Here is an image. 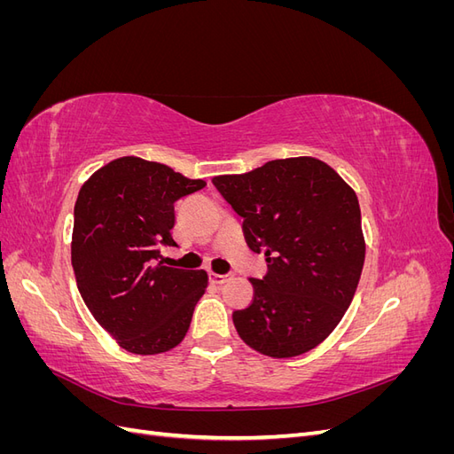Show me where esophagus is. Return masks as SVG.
Segmentation results:
<instances>
[{
	"label": "esophagus",
	"mask_w": 454,
	"mask_h": 454,
	"mask_svg": "<svg viewBox=\"0 0 454 454\" xmlns=\"http://www.w3.org/2000/svg\"><path fill=\"white\" fill-rule=\"evenodd\" d=\"M231 278V274H217V272H210V280L214 284H225Z\"/></svg>",
	"instance_id": "1"
}]
</instances>
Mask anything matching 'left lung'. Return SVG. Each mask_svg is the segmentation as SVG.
Instances as JSON below:
<instances>
[{"label": "left lung", "instance_id": "obj_1", "mask_svg": "<svg viewBox=\"0 0 454 454\" xmlns=\"http://www.w3.org/2000/svg\"><path fill=\"white\" fill-rule=\"evenodd\" d=\"M244 217L246 244L265 254L252 303L232 312L240 339L270 358L318 347L342 320L358 287L365 239L358 197L320 159L269 160L246 174L212 177Z\"/></svg>", "mask_w": 454, "mask_h": 454}]
</instances>
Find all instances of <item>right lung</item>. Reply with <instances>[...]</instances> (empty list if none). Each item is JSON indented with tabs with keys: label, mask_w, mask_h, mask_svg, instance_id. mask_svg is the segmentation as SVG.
Instances as JSON below:
<instances>
[{
	"label": "right lung",
	"mask_w": 454,
	"mask_h": 454,
	"mask_svg": "<svg viewBox=\"0 0 454 454\" xmlns=\"http://www.w3.org/2000/svg\"><path fill=\"white\" fill-rule=\"evenodd\" d=\"M204 185L167 164L121 157L79 189L72 232L79 294L127 352H168L187 333L208 274L153 263L160 246H176L174 202Z\"/></svg>",
	"instance_id": "obj_1"
}]
</instances>
